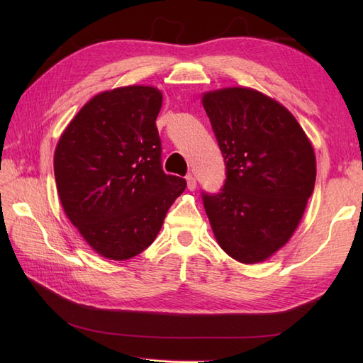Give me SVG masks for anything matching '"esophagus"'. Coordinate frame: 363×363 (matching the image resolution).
<instances>
[{"instance_id": "obj_1", "label": "esophagus", "mask_w": 363, "mask_h": 363, "mask_svg": "<svg viewBox=\"0 0 363 363\" xmlns=\"http://www.w3.org/2000/svg\"><path fill=\"white\" fill-rule=\"evenodd\" d=\"M186 183H188V189L189 191H195L196 180H195L194 175H188V177H186Z\"/></svg>"}]
</instances>
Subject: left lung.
Returning <instances> with one entry per match:
<instances>
[{"instance_id":"left-lung-1","label":"left lung","mask_w":363,"mask_h":363,"mask_svg":"<svg viewBox=\"0 0 363 363\" xmlns=\"http://www.w3.org/2000/svg\"><path fill=\"white\" fill-rule=\"evenodd\" d=\"M227 167L224 188L203 195L216 242L240 263L288 244L313 192L316 159L298 121L274 98L233 86L201 95Z\"/></svg>"}]
</instances>
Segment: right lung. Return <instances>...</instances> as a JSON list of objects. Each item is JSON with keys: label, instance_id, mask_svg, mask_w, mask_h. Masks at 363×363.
Segmentation results:
<instances>
[{"label": "right lung", "instance_id": "obj_1", "mask_svg": "<svg viewBox=\"0 0 363 363\" xmlns=\"http://www.w3.org/2000/svg\"><path fill=\"white\" fill-rule=\"evenodd\" d=\"M163 95L131 84L92 96L54 151L57 194L72 225L98 255L127 260L152 244L186 180L160 163L156 118Z\"/></svg>", "mask_w": 363, "mask_h": 363}]
</instances>
